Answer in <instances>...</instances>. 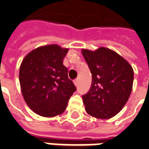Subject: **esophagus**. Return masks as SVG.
<instances>
[{
    "mask_svg": "<svg viewBox=\"0 0 149 149\" xmlns=\"http://www.w3.org/2000/svg\"><path fill=\"white\" fill-rule=\"evenodd\" d=\"M73 83H74L75 86H78V84H79V79H76L73 80Z\"/></svg>",
    "mask_w": 149,
    "mask_h": 149,
    "instance_id": "1",
    "label": "esophagus"
}]
</instances>
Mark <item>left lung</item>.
Returning <instances> with one entry per match:
<instances>
[{
  "instance_id": "8db88e82",
  "label": "left lung",
  "mask_w": 149,
  "mask_h": 149,
  "mask_svg": "<svg viewBox=\"0 0 149 149\" xmlns=\"http://www.w3.org/2000/svg\"><path fill=\"white\" fill-rule=\"evenodd\" d=\"M81 52L92 74L91 87L83 95L86 112L102 120L115 116L127 102L132 91V66L120 54L106 47Z\"/></svg>"
}]
</instances>
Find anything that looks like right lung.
Instances as JSON below:
<instances>
[{
  "instance_id": "add662e5",
  "label": "right lung",
  "mask_w": 149,
  "mask_h": 149,
  "mask_svg": "<svg viewBox=\"0 0 149 149\" xmlns=\"http://www.w3.org/2000/svg\"><path fill=\"white\" fill-rule=\"evenodd\" d=\"M68 51L57 44L44 45L31 51L22 62V94L30 109L41 116L53 117L63 113L77 90L63 65Z\"/></svg>"
}]
</instances>
